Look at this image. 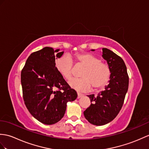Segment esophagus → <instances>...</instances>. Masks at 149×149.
Masks as SVG:
<instances>
[{"instance_id":"1","label":"esophagus","mask_w":149,"mask_h":149,"mask_svg":"<svg viewBox=\"0 0 149 149\" xmlns=\"http://www.w3.org/2000/svg\"><path fill=\"white\" fill-rule=\"evenodd\" d=\"M82 96H83V95L80 94V93H77V98H80L82 97Z\"/></svg>"}]
</instances>
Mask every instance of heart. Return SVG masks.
<instances>
[{
    "instance_id": "1",
    "label": "heart",
    "mask_w": 149,
    "mask_h": 149,
    "mask_svg": "<svg viewBox=\"0 0 149 149\" xmlns=\"http://www.w3.org/2000/svg\"><path fill=\"white\" fill-rule=\"evenodd\" d=\"M76 67H84L81 72V79H74L69 85L79 92H88L93 86L95 89L102 88L108 83L110 77V69L108 65L91 53H78L75 55ZM58 73L67 81L73 76V61L67 54L58 58L55 63Z\"/></svg>"
}]
</instances>
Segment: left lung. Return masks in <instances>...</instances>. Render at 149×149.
<instances>
[{"label": "left lung", "mask_w": 149, "mask_h": 149, "mask_svg": "<svg viewBox=\"0 0 149 149\" xmlns=\"http://www.w3.org/2000/svg\"><path fill=\"white\" fill-rule=\"evenodd\" d=\"M102 51V56L111 73L109 84L97 96H88L91 103L84 112L85 118L96 126L109 123L117 116L123 105L129 85L128 74L123 59L107 48H103Z\"/></svg>", "instance_id": "1"}]
</instances>
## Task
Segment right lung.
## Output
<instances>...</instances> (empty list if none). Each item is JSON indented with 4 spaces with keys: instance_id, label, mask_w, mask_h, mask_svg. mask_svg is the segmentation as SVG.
I'll return each mask as SVG.
<instances>
[{
    "instance_id": "add662e5",
    "label": "right lung",
    "mask_w": 149,
    "mask_h": 149,
    "mask_svg": "<svg viewBox=\"0 0 149 149\" xmlns=\"http://www.w3.org/2000/svg\"><path fill=\"white\" fill-rule=\"evenodd\" d=\"M45 47L28 58L21 73L23 97L30 113L45 124L58 123L64 116L67 103L77 97L55 67V59L63 51Z\"/></svg>"
}]
</instances>
